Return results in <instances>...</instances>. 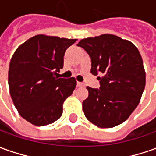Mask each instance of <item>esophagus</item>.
Instances as JSON below:
<instances>
[{
  "instance_id": "34e87169",
  "label": "esophagus",
  "mask_w": 156,
  "mask_h": 156,
  "mask_svg": "<svg viewBox=\"0 0 156 156\" xmlns=\"http://www.w3.org/2000/svg\"><path fill=\"white\" fill-rule=\"evenodd\" d=\"M77 86L78 87H84V84L81 82H78L77 83Z\"/></svg>"
}]
</instances>
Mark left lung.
Here are the masks:
<instances>
[{"instance_id": "1", "label": "left lung", "mask_w": 156, "mask_h": 156, "mask_svg": "<svg viewBox=\"0 0 156 156\" xmlns=\"http://www.w3.org/2000/svg\"><path fill=\"white\" fill-rule=\"evenodd\" d=\"M91 59V72L100 74V88L87 87L83 111L97 126L111 128L126 121L139 103L145 87L140 53L132 42L104 34L78 43Z\"/></svg>"}]
</instances>
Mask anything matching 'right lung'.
<instances>
[{
    "label": "right lung",
    "mask_w": 156,
    "mask_h": 156,
    "mask_svg": "<svg viewBox=\"0 0 156 156\" xmlns=\"http://www.w3.org/2000/svg\"><path fill=\"white\" fill-rule=\"evenodd\" d=\"M77 39L37 35L16 49L8 71L12 100L21 117L37 126L59 119L65 100L76 87L74 78H60L64 55Z\"/></svg>",
    "instance_id": "right-lung-1"
}]
</instances>
